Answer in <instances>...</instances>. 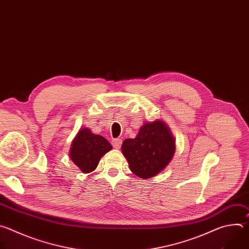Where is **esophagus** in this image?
Segmentation results:
<instances>
[{
  "instance_id": "esophagus-1",
  "label": "esophagus",
  "mask_w": 249,
  "mask_h": 249,
  "mask_svg": "<svg viewBox=\"0 0 249 249\" xmlns=\"http://www.w3.org/2000/svg\"><path fill=\"white\" fill-rule=\"evenodd\" d=\"M111 144H112V146H113L115 149H119V148L121 147V145H122V140L119 139V138L114 139V140H112Z\"/></svg>"
}]
</instances>
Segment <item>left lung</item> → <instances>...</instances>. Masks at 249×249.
Wrapping results in <instances>:
<instances>
[{"mask_svg":"<svg viewBox=\"0 0 249 249\" xmlns=\"http://www.w3.org/2000/svg\"><path fill=\"white\" fill-rule=\"evenodd\" d=\"M122 153L131 171L141 178H151L162 171L175 153V140L161 120L145 123L134 139H126Z\"/></svg>","mask_w":249,"mask_h":249,"instance_id":"1","label":"left lung"}]
</instances>
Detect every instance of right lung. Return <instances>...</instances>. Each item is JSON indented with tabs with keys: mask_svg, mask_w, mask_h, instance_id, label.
<instances>
[{
	"mask_svg": "<svg viewBox=\"0 0 249 249\" xmlns=\"http://www.w3.org/2000/svg\"><path fill=\"white\" fill-rule=\"evenodd\" d=\"M71 146L70 158L84 173L93 171L101 157L112 149L107 140L89 128L81 129Z\"/></svg>",
	"mask_w": 249,
	"mask_h": 249,
	"instance_id": "obj_1",
	"label": "right lung"
}]
</instances>
